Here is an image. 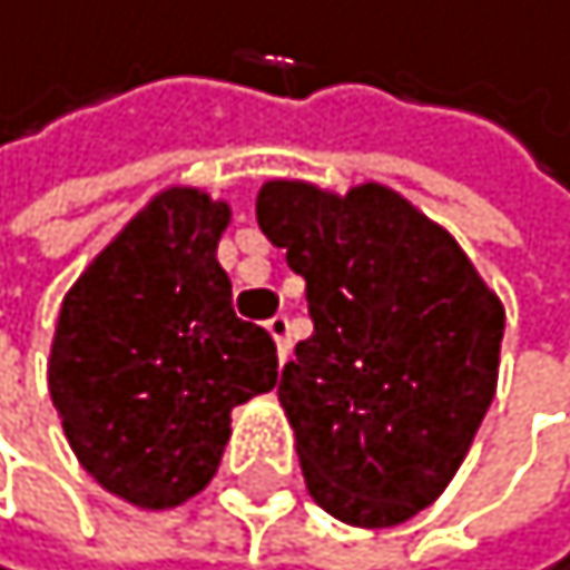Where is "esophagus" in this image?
<instances>
[{
  "instance_id": "1",
  "label": "esophagus",
  "mask_w": 570,
  "mask_h": 570,
  "mask_svg": "<svg viewBox=\"0 0 570 570\" xmlns=\"http://www.w3.org/2000/svg\"><path fill=\"white\" fill-rule=\"evenodd\" d=\"M265 326H268V334L276 337L279 358H287L291 355V320H287V315H273V320H268Z\"/></svg>"
}]
</instances>
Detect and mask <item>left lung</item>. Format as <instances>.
<instances>
[{"mask_svg":"<svg viewBox=\"0 0 570 570\" xmlns=\"http://www.w3.org/2000/svg\"><path fill=\"white\" fill-rule=\"evenodd\" d=\"M258 226L305 276L312 337L279 373L312 499L387 528L431 507L495 395L503 305L452 236L387 186L265 183Z\"/></svg>","mask_w":570,"mask_h":570,"instance_id":"obj_1","label":"left lung"}]
</instances>
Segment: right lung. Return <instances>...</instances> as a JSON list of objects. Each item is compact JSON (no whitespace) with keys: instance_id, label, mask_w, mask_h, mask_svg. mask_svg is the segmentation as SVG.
<instances>
[{"instance_id":"obj_1","label":"right lung","mask_w":570,"mask_h":570,"mask_svg":"<svg viewBox=\"0 0 570 570\" xmlns=\"http://www.w3.org/2000/svg\"><path fill=\"white\" fill-rule=\"evenodd\" d=\"M229 207L168 189L63 297L49 395L81 466L142 510L215 478L229 413L276 384V341L233 312L215 247Z\"/></svg>"}]
</instances>
